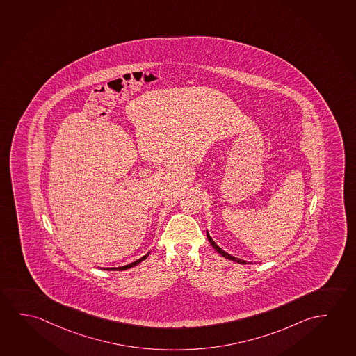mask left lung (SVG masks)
I'll return each mask as SVG.
<instances>
[{
  "instance_id": "8db88e82",
  "label": "left lung",
  "mask_w": 356,
  "mask_h": 356,
  "mask_svg": "<svg viewBox=\"0 0 356 356\" xmlns=\"http://www.w3.org/2000/svg\"><path fill=\"white\" fill-rule=\"evenodd\" d=\"M207 236H208V240H209V243H211V246L219 252V254H221V256H224L225 259H229V260L235 261V262H237V264H243V265H246L248 262L246 261L240 260V259H237V257H234V256H232V254H227V252H225L222 248H219L216 243H214V240L210 237L209 232H207Z\"/></svg>"
}]
</instances>
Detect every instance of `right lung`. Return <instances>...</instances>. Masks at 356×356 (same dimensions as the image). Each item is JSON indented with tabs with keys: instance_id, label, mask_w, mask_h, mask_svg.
<instances>
[{
	"instance_id": "add662e5",
	"label": "right lung",
	"mask_w": 356,
	"mask_h": 356,
	"mask_svg": "<svg viewBox=\"0 0 356 356\" xmlns=\"http://www.w3.org/2000/svg\"><path fill=\"white\" fill-rule=\"evenodd\" d=\"M149 254V252L148 254H145L143 257H141L140 260L135 261V262H132V264H129V265L122 266V267H111V268H104V270H108V271H124V270H129V268H131V267H134V266L138 265L140 262H142L143 260H146L147 256Z\"/></svg>"
}]
</instances>
